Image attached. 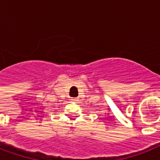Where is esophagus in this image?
<instances>
[{"instance_id": "esophagus-1", "label": "esophagus", "mask_w": 160, "mask_h": 160, "mask_svg": "<svg viewBox=\"0 0 160 160\" xmlns=\"http://www.w3.org/2000/svg\"><path fill=\"white\" fill-rule=\"evenodd\" d=\"M70 100H71L72 102H76V101H78V98H71Z\"/></svg>"}]
</instances>
